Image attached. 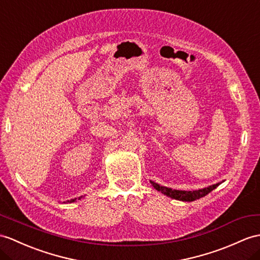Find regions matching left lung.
Here are the masks:
<instances>
[{
	"label": "left lung",
	"mask_w": 260,
	"mask_h": 260,
	"mask_svg": "<svg viewBox=\"0 0 260 260\" xmlns=\"http://www.w3.org/2000/svg\"><path fill=\"white\" fill-rule=\"evenodd\" d=\"M151 184L153 185V187L156 189V191L163 193L164 195L169 196V198H171V199H175V200L184 201V202H193L195 200L203 198V196L212 192L214 188H216L220 184V183H217V184H214V185H211V186L205 187V188L198 189V191H178V189H172V188H169L166 186H160L159 184H156V183L152 182V181H151Z\"/></svg>",
	"instance_id": "left-lung-1"
}]
</instances>
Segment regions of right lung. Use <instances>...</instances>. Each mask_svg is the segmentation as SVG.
<instances>
[{"label":"right lung","instance_id":"add662e5","mask_svg":"<svg viewBox=\"0 0 260 260\" xmlns=\"http://www.w3.org/2000/svg\"><path fill=\"white\" fill-rule=\"evenodd\" d=\"M82 198V196H79V198H78V200H80ZM76 200H77V199H73V200H71V201H68L69 202V203H74V202H76Z\"/></svg>","mask_w":260,"mask_h":260}]
</instances>
